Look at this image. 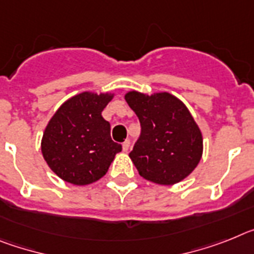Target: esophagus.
Segmentation results:
<instances>
[{
  "label": "esophagus",
  "instance_id": "1",
  "mask_svg": "<svg viewBox=\"0 0 254 254\" xmlns=\"http://www.w3.org/2000/svg\"><path fill=\"white\" fill-rule=\"evenodd\" d=\"M129 148H130V140L127 139L124 143H123V151L127 152L129 151Z\"/></svg>",
  "mask_w": 254,
  "mask_h": 254
}]
</instances>
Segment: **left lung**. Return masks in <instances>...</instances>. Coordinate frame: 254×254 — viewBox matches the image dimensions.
Instances as JSON below:
<instances>
[{"instance_id": "8db88e82", "label": "left lung", "mask_w": 254, "mask_h": 254, "mask_svg": "<svg viewBox=\"0 0 254 254\" xmlns=\"http://www.w3.org/2000/svg\"><path fill=\"white\" fill-rule=\"evenodd\" d=\"M140 121V136L129 153L138 173L160 185L182 182L199 164L203 138L187 106L167 92L125 94Z\"/></svg>"}]
</instances>
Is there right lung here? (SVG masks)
I'll list each match as a JSON object with an SVG mask.
<instances>
[{"mask_svg": "<svg viewBox=\"0 0 254 254\" xmlns=\"http://www.w3.org/2000/svg\"><path fill=\"white\" fill-rule=\"evenodd\" d=\"M112 93L83 92L71 97L48 121L41 149L50 169L74 185L100 180L109 170L121 144L110 135L102 111Z\"/></svg>", "mask_w": 254, "mask_h": 254, "instance_id": "1", "label": "right lung"}]
</instances>
